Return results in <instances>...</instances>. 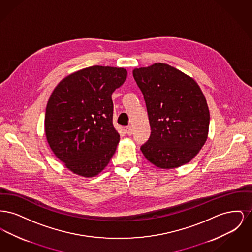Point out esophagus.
I'll use <instances>...</instances> for the list:
<instances>
[{
    "label": "esophagus",
    "instance_id": "1",
    "mask_svg": "<svg viewBox=\"0 0 252 252\" xmlns=\"http://www.w3.org/2000/svg\"><path fill=\"white\" fill-rule=\"evenodd\" d=\"M126 134H127V135H132V133H133V128H132L131 126H127L126 127Z\"/></svg>",
    "mask_w": 252,
    "mask_h": 252
}]
</instances>
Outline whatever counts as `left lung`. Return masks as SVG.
<instances>
[{
  "label": "left lung",
  "mask_w": 252,
  "mask_h": 252,
  "mask_svg": "<svg viewBox=\"0 0 252 252\" xmlns=\"http://www.w3.org/2000/svg\"><path fill=\"white\" fill-rule=\"evenodd\" d=\"M133 76L144 94L151 127L149 140L141 146L144 157L161 169L186 164L208 138L210 111L199 86L164 63L134 69Z\"/></svg>",
  "instance_id": "8db88e82"
}]
</instances>
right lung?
Returning a JSON list of instances; mask_svg holds the SVG:
<instances>
[{
	"label": "right lung",
	"instance_id": "obj_1",
	"mask_svg": "<svg viewBox=\"0 0 252 252\" xmlns=\"http://www.w3.org/2000/svg\"><path fill=\"white\" fill-rule=\"evenodd\" d=\"M124 68L92 66L55 88L45 112V134L54 154L74 174L92 178L106 167L120 135L112 124V93L124 84Z\"/></svg>",
	"mask_w": 252,
	"mask_h": 252
}]
</instances>
